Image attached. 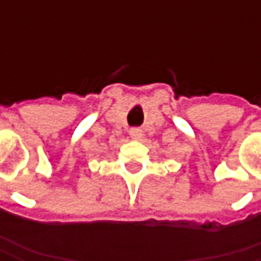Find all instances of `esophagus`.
<instances>
[{
  "mask_svg": "<svg viewBox=\"0 0 261 261\" xmlns=\"http://www.w3.org/2000/svg\"><path fill=\"white\" fill-rule=\"evenodd\" d=\"M129 135L132 136L134 139H141L142 138V129H139V127H132L130 130H129Z\"/></svg>",
  "mask_w": 261,
  "mask_h": 261,
  "instance_id": "34e87169",
  "label": "esophagus"
}]
</instances>
